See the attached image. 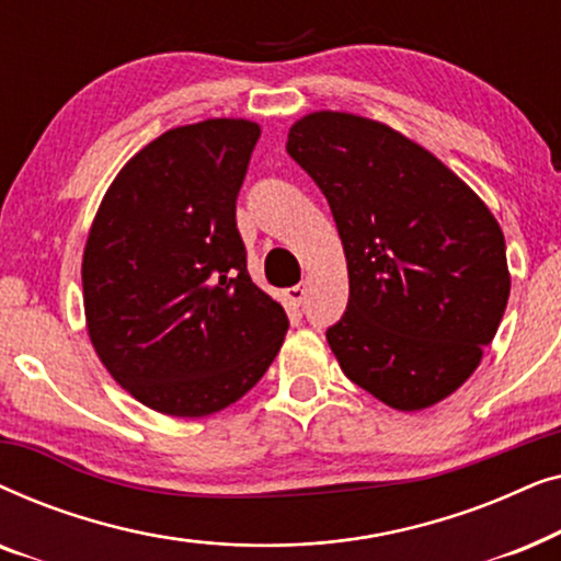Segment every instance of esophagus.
Here are the masks:
<instances>
[{"label": "esophagus", "mask_w": 561, "mask_h": 561, "mask_svg": "<svg viewBox=\"0 0 561 561\" xmlns=\"http://www.w3.org/2000/svg\"><path fill=\"white\" fill-rule=\"evenodd\" d=\"M286 298L294 306H301L304 304V298H306V286H301V283H298V286H294V288H288L286 290Z\"/></svg>", "instance_id": "34e87169"}]
</instances>
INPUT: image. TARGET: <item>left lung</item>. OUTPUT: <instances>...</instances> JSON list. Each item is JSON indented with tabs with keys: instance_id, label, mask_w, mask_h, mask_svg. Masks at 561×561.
Wrapping results in <instances>:
<instances>
[{
	"instance_id": "1",
	"label": "left lung",
	"mask_w": 561,
	"mask_h": 561,
	"mask_svg": "<svg viewBox=\"0 0 561 561\" xmlns=\"http://www.w3.org/2000/svg\"><path fill=\"white\" fill-rule=\"evenodd\" d=\"M286 150L327 196L347 257V311L327 329L342 373L396 411L444 401L511 296L493 211L426 148L357 114H306Z\"/></svg>"
}]
</instances>
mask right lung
<instances>
[{"instance_id":"right-lung-1","label":"right lung","mask_w":561,"mask_h":561,"mask_svg":"<svg viewBox=\"0 0 561 561\" xmlns=\"http://www.w3.org/2000/svg\"><path fill=\"white\" fill-rule=\"evenodd\" d=\"M260 137L250 119L173 127L125 163L83 248L89 340L148 409L211 416L278 355L288 317L252 283L237 194Z\"/></svg>"}]
</instances>
